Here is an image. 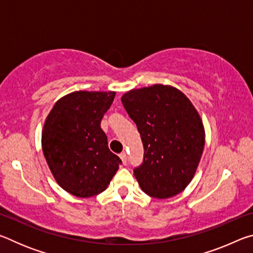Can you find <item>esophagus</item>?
Listing matches in <instances>:
<instances>
[{"mask_svg":"<svg viewBox=\"0 0 253 253\" xmlns=\"http://www.w3.org/2000/svg\"><path fill=\"white\" fill-rule=\"evenodd\" d=\"M119 157L122 158V161H123L124 164H126V163H127V155H126V153H125V152L121 153V154H119Z\"/></svg>","mask_w":253,"mask_h":253,"instance_id":"esophagus-1","label":"esophagus"}]
</instances>
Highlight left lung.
Segmentation results:
<instances>
[{
    "instance_id": "8db88e82",
    "label": "left lung",
    "mask_w": 253,
    "mask_h": 253,
    "mask_svg": "<svg viewBox=\"0 0 253 253\" xmlns=\"http://www.w3.org/2000/svg\"><path fill=\"white\" fill-rule=\"evenodd\" d=\"M122 102L143 142V163L134 169L142 190L155 199L178 194L193 178L203 153L198 111L184 93L164 84L128 91Z\"/></svg>"
}]
</instances>
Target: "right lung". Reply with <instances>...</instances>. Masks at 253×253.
<instances>
[{
	"instance_id": "right-lung-1",
	"label": "right lung",
	"mask_w": 253,
	"mask_h": 253,
	"mask_svg": "<svg viewBox=\"0 0 253 253\" xmlns=\"http://www.w3.org/2000/svg\"><path fill=\"white\" fill-rule=\"evenodd\" d=\"M115 92L76 91L55 102L42 131V151L55 181L78 198L104 192L122 160L108 148L100 123Z\"/></svg>"
}]
</instances>
